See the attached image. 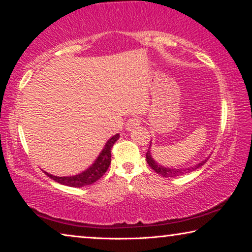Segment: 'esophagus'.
<instances>
[{
	"instance_id": "1",
	"label": "esophagus",
	"mask_w": 252,
	"mask_h": 252,
	"mask_svg": "<svg viewBox=\"0 0 252 252\" xmlns=\"http://www.w3.org/2000/svg\"><path fill=\"white\" fill-rule=\"evenodd\" d=\"M140 123H141V119L140 117H133V118H130L129 120L126 122V129L131 131L133 127L138 126Z\"/></svg>"
}]
</instances>
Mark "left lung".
Returning <instances> with one entry per match:
<instances>
[{
    "mask_svg": "<svg viewBox=\"0 0 252 252\" xmlns=\"http://www.w3.org/2000/svg\"><path fill=\"white\" fill-rule=\"evenodd\" d=\"M146 158H147L148 164L150 165V168L155 170L158 174H161L162 177H165V178H174V177L181 176V174H185V173H188L190 171H194L195 169L200 168L201 165H203V163H206L207 162V160H204L202 162H200V163H198L197 165H194V167H190L187 169H170V168H165V167H162V165L158 164L157 162L152 159L150 151L147 152Z\"/></svg>",
    "mask_w": 252,
    "mask_h": 252,
    "instance_id": "left-lung-1",
    "label": "left lung"
}]
</instances>
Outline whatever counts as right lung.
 <instances>
[{"label":"right lung","mask_w":252,"mask_h":252,"mask_svg":"<svg viewBox=\"0 0 252 252\" xmlns=\"http://www.w3.org/2000/svg\"><path fill=\"white\" fill-rule=\"evenodd\" d=\"M119 138H120L119 133L113 135L112 138L105 143L104 149L100 153V156L96 158L94 163L82 173L76 174V176H72V177H55V176H52V174H49L48 172H44V173L49 178L52 179V180L64 186L80 188L83 186L92 185V183H94L95 181L99 180V179L106 172V170H108L109 165L111 163V149H112L113 144L116 143V141Z\"/></svg>","instance_id":"right-lung-1"}]
</instances>
